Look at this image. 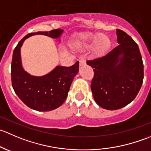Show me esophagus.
<instances>
[{"instance_id":"esophagus-1","label":"esophagus","mask_w":151,"mask_h":151,"mask_svg":"<svg viewBox=\"0 0 151 151\" xmlns=\"http://www.w3.org/2000/svg\"><path fill=\"white\" fill-rule=\"evenodd\" d=\"M86 64V59L85 58H81L80 60V66H83Z\"/></svg>"}]
</instances>
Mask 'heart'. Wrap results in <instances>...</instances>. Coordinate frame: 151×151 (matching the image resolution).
Here are the masks:
<instances>
[{
  "label": "heart",
  "instance_id": "1",
  "mask_svg": "<svg viewBox=\"0 0 151 151\" xmlns=\"http://www.w3.org/2000/svg\"><path fill=\"white\" fill-rule=\"evenodd\" d=\"M82 44L84 46H92L96 45L99 51L107 50L111 45L109 38L106 36H96V35L85 34L81 36Z\"/></svg>",
  "mask_w": 151,
  "mask_h": 151
}]
</instances>
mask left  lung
I'll list each match as a JSON object with an SVG mask.
<instances>
[{
  "instance_id": "8db88e82",
  "label": "left lung",
  "mask_w": 151,
  "mask_h": 151,
  "mask_svg": "<svg viewBox=\"0 0 151 151\" xmlns=\"http://www.w3.org/2000/svg\"><path fill=\"white\" fill-rule=\"evenodd\" d=\"M116 30L119 45L102 57L87 61L93 68L91 88L94 100L109 110L121 109L132 102L144 77L139 47L127 33Z\"/></svg>"
}]
</instances>
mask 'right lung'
<instances>
[{
	"label": "right lung",
	"mask_w": 151,
	"mask_h": 151,
	"mask_svg": "<svg viewBox=\"0 0 151 151\" xmlns=\"http://www.w3.org/2000/svg\"><path fill=\"white\" fill-rule=\"evenodd\" d=\"M63 32V30L56 29L28 33L14 50L11 72L12 87L22 102L35 110L50 111L63 104L73 79L79 71V61L69 67L58 66L47 74L36 77L22 68L20 48L24 41L31 36L40 34L58 39Z\"/></svg>",
	"instance_id": "add662e5"
}]
</instances>
